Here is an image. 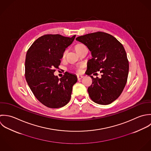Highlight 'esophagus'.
Instances as JSON below:
<instances>
[{
  "label": "esophagus",
  "mask_w": 151,
  "mask_h": 151,
  "mask_svg": "<svg viewBox=\"0 0 151 151\" xmlns=\"http://www.w3.org/2000/svg\"><path fill=\"white\" fill-rule=\"evenodd\" d=\"M83 76H77V79H78V81H80V80H81L83 78Z\"/></svg>",
  "instance_id": "esophagus-1"
}]
</instances>
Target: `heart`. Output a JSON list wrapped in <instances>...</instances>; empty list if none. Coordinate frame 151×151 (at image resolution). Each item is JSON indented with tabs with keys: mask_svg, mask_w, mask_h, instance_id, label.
I'll return each mask as SVG.
<instances>
[{
	"mask_svg": "<svg viewBox=\"0 0 151 151\" xmlns=\"http://www.w3.org/2000/svg\"><path fill=\"white\" fill-rule=\"evenodd\" d=\"M74 49L76 51V52L79 54V53H81L82 51H83V50H86V46L82 44V43H77L75 45H74ZM68 52V51L67 50H65L62 53V55H61V59L62 60H64L66 57V54ZM82 65H79L78 66H77L76 68H74V70L75 71L76 73H81V68H82Z\"/></svg>",
	"mask_w": 151,
	"mask_h": 151,
	"instance_id": "b5f03b06",
	"label": "heart"
}]
</instances>
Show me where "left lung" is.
Segmentation results:
<instances>
[{"mask_svg": "<svg viewBox=\"0 0 151 151\" xmlns=\"http://www.w3.org/2000/svg\"><path fill=\"white\" fill-rule=\"evenodd\" d=\"M76 40L86 45L91 53L86 73L92 79L88 89L91 99L99 104L111 103L120 96L128 78L129 63L123 45L113 35L101 31ZM98 71L102 73V78H94L91 75Z\"/></svg>", "mask_w": 151, "mask_h": 151, "instance_id": "8db88e82", "label": "left lung"}]
</instances>
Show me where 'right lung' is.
Here are the masks:
<instances>
[{
    "label": "right lung",
    "instance_id": "obj_1",
    "mask_svg": "<svg viewBox=\"0 0 151 151\" xmlns=\"http://www.w3.org/2000/svg\"><path fill=\"white\" fill-rule=\"evenodd\" d=\"M75 35L46 34L39 37L28 50L25 60L26 81L37 100L52 109L63 107L69 101L76 75L66 72L60 79L55 76L62 52L73 41Z\"/></svg>",
    "mask_w": 151,
    "mask_h": 151
}]
</instances>
